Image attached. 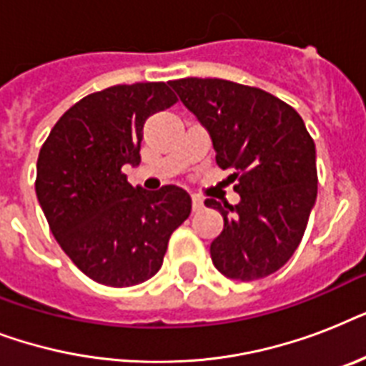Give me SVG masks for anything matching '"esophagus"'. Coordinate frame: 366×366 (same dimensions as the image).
I'll return each mask as SVG.
<instances>
[{
    "mask_svg": "<svg viewBox=\"0 0 366 366\" xmlns=\"http://www.w3.org/2000/svg\"><path fill=\"white\" fill-rule=\"evenodd\" d=\"M192 209L194 211H201L203 209V199H201L199 195H192Z\"/></svg>",
    "mask_w": 366,
    "mask_h": 366,
    "instance_id": "34e87169",
    "label": "esophagus"
}]
</instances>
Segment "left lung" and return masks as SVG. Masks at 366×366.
Listing matches in <instances>:
<instances>
[{"instance_id":"8db88e82","label":"left lung","mask_w":366,"mask_h":366,"mask_svg":"<svg viewBox=\"0 0 366 366\" xmlns=\"http://www.w3.org/2000/svg\"><path fill=\"white\" fill-rule=\"evenodd\" d=\"M207 129L220 169H234L237 205L205 199L224 218L211 243L222 275L254 281L295 254L317 197L315 144L295 108L256 87L226 79L169 81Z\"/></svg>"}]
</instances>
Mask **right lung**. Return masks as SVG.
<instances>
[{"label": "right lung", "mask_w": 366, "mask_h": 366, "mask_svg": "<svg viewBox=\"0 0 366 366\" xmlns=\"http://www.w3.org/2000/svg\"><path fill=\"white\" fill-rule=\"evenodd\" d=\"M177 97L167 83L114 85L71 106L37 157L36 194L54 239L87 277L132 287L154 277L172 232L189 217L186 189L131 186L144 123Z\"/></svg>", "instance_id": "right-lung-1"}]
</instances>
